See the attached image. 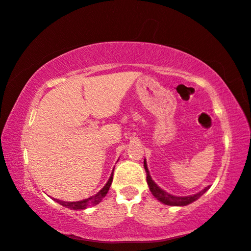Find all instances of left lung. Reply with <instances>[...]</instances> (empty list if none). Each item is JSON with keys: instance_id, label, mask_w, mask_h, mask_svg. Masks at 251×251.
Returning <instances> with one entry per match:
<instances>
[{"instance_id": "obj_1", "label": "left lung", "mask_w": 251, "mask_h": 251, "mask_svg": "<svg viewBox=\"0 0 251 251\" xmlns=\"http://www.w3.org/2000/svg\"><path fill=\"white\" fill-rule=\"evenodd\" d=\"M144 167H145V171H146V180H147V184L148 187H150V190L152 194V196L155 198H157V201H159L160 202L165 203V205H168V206H187L189 205V203L194 202L195 201H197V199L202 196L203 194H205L208 189H209V186L205 187L201 192H199L195 195H189V196H174V195L167 193L166 190L161 189L159 186H157L156 182L151 179V177L150 175V171H148V167H147V163H146V159H144Z\"/></svg>"}]
</instances>
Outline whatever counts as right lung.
Masks as SVG:
<instances>
[{"mask_svg": "<svg viewBox=\"0 0 251 251\" xmlns=\"http://www.w3.org/2000/svg\"><path fill=\"white\" fill-rule=\"evenodd\" d=\"M112 181H113V173H112V175H110L108 181L106 182V185L100 190L99 193L95 194L94 196H92L90 198L83 199V201H59V199H55V198H54V201L58 202L59 205H62L63 207L70 208V209H73V210L86 209V208L90 207V206L99 205V203L101 201V199H103L106 196V194L108 193V189H109L110 185H112Z\"/></svg>", "mask_w": 251, "mask_h": 251, "instance_id": "right-lung-1", "label": "right lung"}]
</instances>
